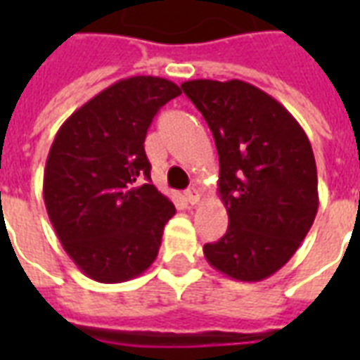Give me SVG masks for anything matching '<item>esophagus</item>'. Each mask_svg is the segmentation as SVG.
Masks as SVG:
<instances>
[{
  "instance_id": "obj_1",
  "label": "esophagus",
  "mask_w": 360,
  "mask_h": 360,
  "mask_svg": "<svg viewBox=\"0 0 360 360\" xmlns=\"http://www.w3.org/2000/svg\"><path fill=\"white\" fill-rule=\"evenodd\" d=\"M185 200L188 203H192V205H196L198 202H200V191L198 188H188V191H185Z\"/></svg>"
}]
</instances>
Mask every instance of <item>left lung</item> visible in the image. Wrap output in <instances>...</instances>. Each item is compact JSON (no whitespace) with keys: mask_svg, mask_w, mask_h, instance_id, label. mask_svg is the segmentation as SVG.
<instances>
[{"mask_svg":"<svg viewBox=\"0 0 360 360\" xmlns=\"http://www.w3.org/2000/svg\"><path fill=\"white\" fill-rule=\"evenodd\" d=\"M183 91L213 132L228 231L203 254L217 271L259 282L290 262L318 213V169L304 130L262 89L191 80Z\"/></svg>","mask_w":360,"mask_h":360,"instance_id":"obj_1","label":"left lung"}]
</instances>
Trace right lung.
Masks as SVG:
<instances>
[{
    "mask_svg": "<svg viewBox=\"0 0 360 360\" xmlns=\"http://www.w3.org/2000/svg\"><path fill=\"white\" fill-rule=\"evenodd\" d=\"M181 89L132 76L87 101L61 124L44 168V203L65 252L103 284L149 269L174 203L151 183L143 141L153 117Z\"/></svg>",
    "mask_w": 360,
    "mask_h": 360,
    "instance_id": "add662e5",
    "label": "right lung"
}]
</instances>
